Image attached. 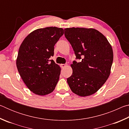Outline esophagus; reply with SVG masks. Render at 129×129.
<instances>
[{
    "instance_id": "obj_1",
    "label": "esophagus",
    "mask_w": 129,
    "mask_h": 129,
    "mask_svg": "<svg viewBox=\"0 0 129 129\" xmlns=\"http://www.w3.org/2000/svg\"><path fill=\"white\" fill-rule=\"evenodd\" d=\"M67 64H61L60 65V67L61 68H64L67 66Z\"/></svg>"
}]
</instances>
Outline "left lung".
Listing matches in <instances>:
<instances>
[{
  "mask_svg": "<svg viewBox=\"0 0 129 129\" xmlns=\"http://www.w3.org/2000/svg\"><path fill=\"white\" fill-rule=\"evenodd\" d=\"M64 35L72 47L76 59L71 64L72 75L67 82L74 93L81 97L99 90L110 74L112 47L103 34L93 28H68Z\"/></svg>",
  "mask_w": 129,
  "mask_h": 129,
  "instance_id": "obj_1",
  "label": "left lung"
}]
</instances>
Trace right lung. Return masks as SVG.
Instances as JSON below:
<instances>
[{
    "mask_svg": "<svg viewBox=\"0 0 129 129\" xmlns=\"http://www.w3.org/2000/svg\"><path fill=\"white\" fill-rule=\"evenodd\" d=\"M64 34L56 27L39 28L30 33L19 48L16 67L29 90L39 95L52 93L58 81L61 68L53 60L54 46Z\"/></svg>",
    "mask_w": 129,
    "mask_h": 129,
    "instance_id": "1",
    "label": "right lung"
}]
</instances>
